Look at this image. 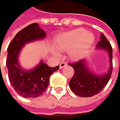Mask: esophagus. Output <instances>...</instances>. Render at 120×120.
Listing matches in <instances>:
<instances>
[{
	"mask_svg": "<svg viewBox=\"0 0 120 120\" xmlns=\"http://www.w3.org/2000/svg\"><path fill=\"white\" fill-rule=\"evenodd\" d=\"M68 64H67V63L66 62H62V63H60V69H62V68H65L66 65H67Z\"/></svg>",
	"mask_w": 120,
	"mask_h": 120,
	"instance_id": "34e87169",
	"label": "esophagus"
}]
</instances>
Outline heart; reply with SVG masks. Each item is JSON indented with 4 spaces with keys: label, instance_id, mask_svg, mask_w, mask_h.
<instances>
[{
    "label": "heart",
    "instance_id": "1",
    "mask_svg": "<svg viewBox=\"0 0 120 120\" xmlns=\"http://www.w3.org/2000/svg\"><path fill=\"white\" fill-rule=\"evenodd\" d=\"M94 42L92 33L86 31L83 29H77L58 35L54 40L56 48L62 52H69V55L73 60H79L84 56ZM52 53L60 56V52L55 49H52Z\"/></svg>",
    "mask_w": 120,
    "mask_h": 120
}]
</instances>
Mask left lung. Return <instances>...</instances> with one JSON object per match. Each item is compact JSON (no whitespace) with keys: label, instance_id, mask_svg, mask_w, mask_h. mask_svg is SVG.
I'll list each match as a JSON object with an SVG mask.
<instances>
[{"label":"left lung","instance_id":"obj_1","mask_svg":"<svg viewBox=\"0 0 120 120\" xmlns=\"http://www.w3.org/2000/svg\"><path fill=\"white\" fill-rule=\"evenodd\" d=\"M96 49H104L109 55L110 65L108 71L103 75L94 73L87 67L85 59L68 63L74 69V75L69 82L72 91L81 97H91L99 94L109 82L112 72V47L104 34L100 35V41L97 43Z\"/></svg>","mask_w":120,"mask_h":120}]
</instances>
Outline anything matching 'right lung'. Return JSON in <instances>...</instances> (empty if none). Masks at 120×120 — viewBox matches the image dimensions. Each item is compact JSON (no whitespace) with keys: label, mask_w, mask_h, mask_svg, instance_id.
Instances as JSON below:
<instances>
[{"label":"right lung","mask_w":120,"mask_h":120,"mask_svg":"<svg viewBox=\"0 0 120 120\" xmlns=\"http://www.w3.org/2000/svg\"><path fill=\"white\" fill-rule=\"evenodd\" d=\"M45 37L46 31L37 23H34L19 31L8 45L6 66L9 81L16 93L24 98H36L42 95L49 85L50 75L59 70V66L51 68L42 60L30 71L24 70L19 65V57L22 47Z\"/></svg>","instance_id":"1"}]
</instances>
